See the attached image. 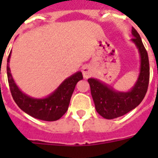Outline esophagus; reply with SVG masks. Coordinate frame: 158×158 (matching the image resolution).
Instances as JSON below:
<instances>
[{
  "label": "esophagus",
  "instance_id": "34e87169",
  "mask_svg": "<svg viewBox=\"0 0 158 158\" xmlns=\"http://www.w3.org/2000/svg\"><path fill=\"white\" fill-rule=\"evenodd\" d=\"M82 73L85 79H88L89 77L93 75V69L89 65H85L83 67L82 69Z\"/></svg>",
  "mask_w": 158,
  "mask_h": 158
}]
</instances>
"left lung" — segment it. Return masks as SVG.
<instances>
[{
    "label": "left lung",
    "mask_w": 158,
    "mask_h": 158,
    "mask_svg": "<svg viewBox=\"0 0 158 158\" xmlns=\"http://www.w3.org/2000/svg\"><path fill=\"white\" fill-rule=\"evenodd\" d=\"M131 32V41L138 49L140 59L139 76L131 89L119 91L98 79H88L96 112L104 118H116L135 109L142 102L147 91L150 77L148 55L138 32L134 28Z\"/></svg>",
    "instance_id": "left-lung-1"
}]
</instances>
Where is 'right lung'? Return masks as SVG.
<instances>
[{
  "label": "right lung",
  "mask_w": 158,
  "mask_h": 158,
  "mask_svg": "<svg viewBox=\"0 0 158 158\" xmlns=\"http://www.w3.org/2000/svg\"><path fill=\"white\" fill-rule=\"evenodd\" d=\"M11 53L7 58V79L13 100L19 108L33 118L44 121H56L62 118L69 108L70 99L77 83L83 79L82 73L79 72L64 79L56 89L43 98L28 96L19 89L11 73L9 62Z\"/></svg>",
  "instance_id": "right-lung-1"
}]
</instances>
